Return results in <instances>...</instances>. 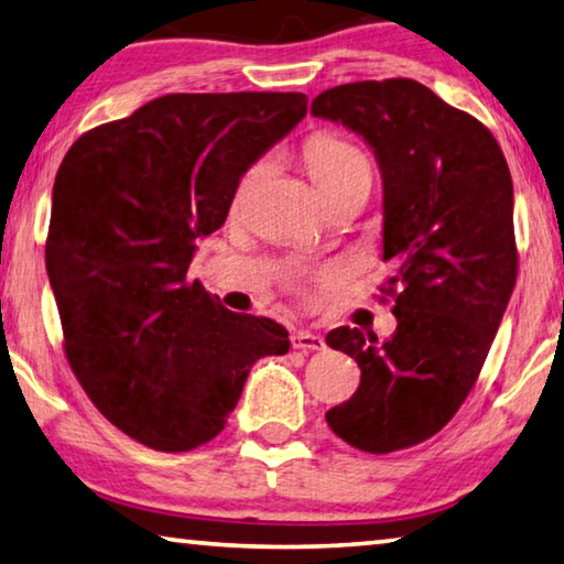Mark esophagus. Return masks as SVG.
Wrapping results in <instances>:
<instances>
[{"instance_id":"34e87169","label":"esophagus","mask_w":564,"mask_h":564,"mask_svg":"<svg viewBox=\"0 0 564 564\" xmlns=\"http://www.w3.org/2000/svg\"><path fill=\"white\" fill-rule=\"evenodd\" d=\"M291 344L293 348H299V351H324L326 348L324 338L318 334H311V330H296V334L291 336Z\"/></svg>"}]
</instances>
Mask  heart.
I'll use <instances>...</instances> for the list:
<instances>
[{"label":"heart","mask_w":564,"mask_h":564,"mask_svg":"<svg viewBox=\"0 0 564 564\" xmlns=\"http://www.w3.org/2000/svg\"><path fill=\"white\" fill-rule=\"evenodd\" d=\"M303 158H306L308 173L314 177V183L318 185L321 193L351 181V177L369 175V160H366L361 150L356 148L354 142H348L346 138L334 135V132H316V135H311L306 140V145H303ZM256 173L258 167L250 170V173L243 177V183H240V193L250 185Z\"/></svg>","instance_id":"obj_1"}]
</instances>
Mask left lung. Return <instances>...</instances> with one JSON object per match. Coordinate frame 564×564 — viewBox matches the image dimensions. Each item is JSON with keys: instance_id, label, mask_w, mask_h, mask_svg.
Masks as SVG:
<instances>
[{"instance_id": "obj_1", "label": "left lung", "mask_w": 564, "mask_h": 564, "mask_svg": "<svg viewBox=\"0 0 564 564\" xmlns=\"http://www.w3.org/2000/svg\"><path fill=\"white\" fill-rule=\"evenodd\" d=\"M316 118L341 122L377 155L383 261L397 330L326 344L359 364L356 394L326 422L356 449L389 454L434 436L475 387L517 281L514 193L491 132L416 79H364L321 93Z\"/></svg>"}]
</instances>
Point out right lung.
<instances>
[{"label":"right lung","mask_w":564,"mask_h":564,"mask_svg":"<svg viewBox=\"0 0 564 564\" xmlns=\"http://www.w3.org/2000/svg\"><path fill=\"white\" fill-rule=\"evenodd\" d=\"M306 110L303 93L163 95L62 160L44 258L67 359L107 422L150 449L210 442L253 364L289 351L281 324L223 308L187 265Z\"/></svg>","instance_id":"right-lung-1"}]
</instances>
